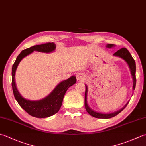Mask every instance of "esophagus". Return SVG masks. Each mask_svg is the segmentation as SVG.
<instances>
[{"label":"esophagus","mask_w":146,"mask_h":146,"mask_svg":"<svg viewBox=\"0 0 146 146\" xmlns=\"http://www.w3.org/2000/svg\"><path fill=\"white\" fill-rule=\"evenodd\" d=\"M76 79L77 80L83 81L84 80H85V75L82 73H79L76 75Z\"/></svg>","instance_id":"obj_1"}]
</instances>
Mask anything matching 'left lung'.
Here are the masks:
<instances>
[{"mask_svg": "<svg viewBox=\"0 0 146 146\" xmlns=\"http://www.w3.org/2000/svg\"><path fill=\"white\" fill-rule=\"evenodd\" d=\"M113 47H115V45L114 44H108L106 45V47H108V48H111ZM113 56L119 57V58L123 59V60H125V61H126V62L128 64V66H129V68H130L131 75H132V79H133V90H135V85H136V77H135L136 66H135V61H134L133 58H132V55H131L130 53L129 52V51H128L126 48H121V49L118 50L117 52H116L115 54H114ZM87 90H88L87 86L85 85V109H86L87 113L89 114L90 115L94 117V118H102V119H108V118H113V117L116 116L117 115H118L119 113H121V111L125 109V107L127 106V105L128 104V102H129V101H128L127 103L125 104V106L123 108H122L121 110L115 111V112H113L111 113H108V114L98 113V112H96V111H94L93 110L91 109L89 106H88V105L87 104Z\"/></svg>", "mask_w": 146, "mask_h": 146, "instance_id": "8db88e82", "label": "left lung"}]
</instances>
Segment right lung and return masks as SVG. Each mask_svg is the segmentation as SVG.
<instances>
[{"mask_svg":"<svg viewBox=\"0 0 146 146\" xmlns=\"http://www.w3.org/2000/svg\"><path fill=\"white\" fill-rule=\"evenodd\" d=\"M56 49V44L54 43L34 45L21 51L17 57L12 68V87L13 94L17 102L23 109L30 115L39 118H47L55 115L61 107L62 100L64 94L70 87L72 86L76 82L75 76H71L66 80L62 81L57 85L49 95L45 98L38 101H30L26 99L18 92L15 84V73L16 68L20 61L33 51L49 53Z\"/></svg>","mask_w":146,"mask_h":146,"instance_id":"1","label":"right lung"}]
</instances>
